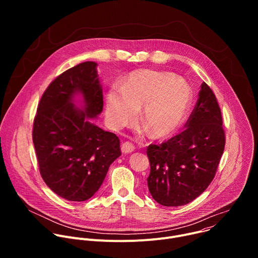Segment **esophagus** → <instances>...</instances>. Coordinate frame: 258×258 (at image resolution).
Here are the masks:
<instances>
[{
  "mask_svg": "<svg viewBox=\"0 0 258 258\" xmlns=\"http://www.w3.org/2000/svg\"><path fill=\"white\" fill-rule=\"evenodd\" d=\"M135 150V146L130 143V142H125L121 145V152L123 154H128V153H132L133 151Z\"/></svg>",
  "mask_w": 258,
  "mask_h": 258,
  "instance_id": "esophagus-1",
  "label": "esophagus"
}]
</instances>
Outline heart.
<instances>
[{
  "instance_id": "obj_1",
  "label": "heart",
  "mask_w": 258,
  "mask_h": 258,
  "mask_svg": "<svg viewBox=\"0 0 258 258\" xmlns=\"http://www.w3.org/2000/svg\"><path fill=\"white\" fill-rule=\"evenodd\" d=\"M193 99L190 85L171 72L137 70L112 87L106 97V115L112 126L131 123L143 108L142 124L150 137L165 138L185 120Z\"/></svg>"
}]
</instances>
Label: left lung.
<instances>
[{
	"label": "left lung",
	"instance_id": "obj_1",
	"mask_svg": "<svg viewBox=\"0 0 258 258\" xmlns=\"http://www.w3.org/2000/svg\"><path fill=\"white\" fill-rule=\"evenodd\" d=\"M198 96L186 130L147 148L149 192L163 206L185 205L201 195L212 181L224 153L226 137L215 95L202 83Z\"/></svg>",
	"mask_w": 258,
	"mask_h": 258
}]
</instances>
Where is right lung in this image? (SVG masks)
Returning <instances> with one entry per match:
<instances>
[{"instance_id":"add662e5","label":"right lung","mask_w":258,"mask_h":258,"mask_svg":"<svg viewBox=\"0 0 258 258\" xmlns=\"http://www.w3.org/2000/svg\"><path fill=\"white\" fill-rule=\"evenodd\" d=\"M97 65L87 61L55 79L43 94L33 121L41 175L55 194L68 201L93 197L109 166L121 155L118 137L91 121L103 110Z\"/></svg>"}]
</instances>
